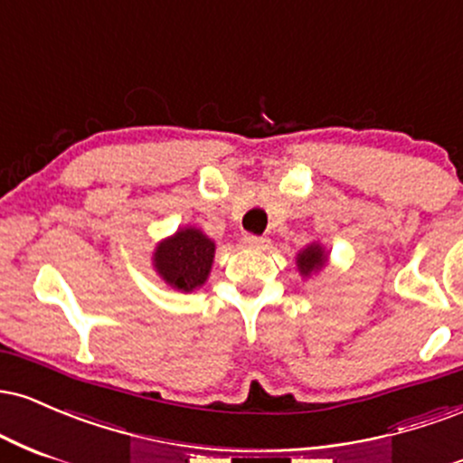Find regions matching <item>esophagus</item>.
Wrapping results in <instances>:
<instances>
[{"label":"esophagus","instance_id":"esophagus-1","mask_svg":"<svg viewBox=\"0 0 463 463\" xmlns=\"http://www.w3.org/2000/svg\"><path fill=\"white\" fill-rule=\"evenodd\" d=\"M243 246L248 248H268L269 239L268 237H259V235H243Z\"/></svg>","mask_w":463,"mask_h":463}]
</instances>
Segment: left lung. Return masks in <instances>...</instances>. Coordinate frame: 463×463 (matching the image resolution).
Returning a JSON list of instances; mask_svg holds the SVG:
<instances>
[{
	"label": "left lung",
	"instance_id": "1",
	"mask_svg": "<svg viewBox=\"0 0 463 463\" xmlns=\"http://www.w3.org/2000/svg\"><path fill=\"white\" fill-rule=\"evenodd\" d=\"M324 263H326V254H324V250L320 246H309L298 254L300 274L305 276L311 274L313 269H320Z\"/></svg>",
	"mask_w": 463,
	"mask_h": 463
}]
</instances>
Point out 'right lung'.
<instances>
[{"instance_id": "1", "label": "right lung", "mask_w": 463, "mask_h": 463, "mask_svg": "<svg viewBox=\"0 0 463 463\" xmlns=\"http://www.w3.org/2000/svg\"><path fill=\"white\" fill-rule=\"evenodd\" d=\"M213 254L215 243L209 237L202 235L195 228H184L167 241L158 243L154 252V265L165 283L180 291H191L206 280Z\"/></svg>"}]
</instances>
